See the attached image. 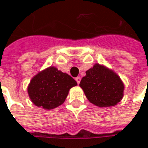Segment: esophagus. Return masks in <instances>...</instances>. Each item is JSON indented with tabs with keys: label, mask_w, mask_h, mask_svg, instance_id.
<instances>
[{
	"label": "esophagus",
	"mask_w": 148,
	"mask_h": 148,
	"mask_svg": "<svg viewBox=\"0 0 148 148\" xmlns=\"http://www.w3.org/2000/svg\"><path fill=\"white\" fill-rule=\"evenodd\" d=\"M75 80H76V82H77V83L79 85V83H80V82H81V77H77L76 78H75Z\"/></svg>",
	"instance_id": "esophagus-1"
}]
</instances>
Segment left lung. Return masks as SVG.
<instances>
[{
    "label": "left lung",
    "mask_w": 148,
    "mask_h": 148,
    "mask_svg": "<svg viewBox=\"0 0 148 148\" xmlns=\"http://www.w3.org/2000/svg\"><path fill=\"white\" fill-rule=\"evenodd\" d=\"M86 73L79 86L90 102L99 107H110L121 101L124 84L117 74L99 64Z\"/></svg>",
    "instance_id": "1"
}]
</instances>
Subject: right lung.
Returning a JSON list of instances; mask_svg holds the SVG:
<instances>
[{
    "mask_svg": "<svg viewBox=\"0 0 148 148\" xmlns=\"http://www.w3.org/2000/svg\"><path fill=\"white\" fill-rule=\"evenodd\" d=\"M75 86L76 81L69 74L51 66L32 79L27 92L36 106L52 109L64 102L70 89Z\"/></svg>",
    "mask_w": 148,
    "mask_h": 148,
    "instance_id": "obj_1",
    "label": "right lung"
}]
</instances>
